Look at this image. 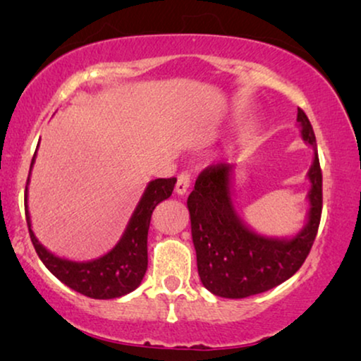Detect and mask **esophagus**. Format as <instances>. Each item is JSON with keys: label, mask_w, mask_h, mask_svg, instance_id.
<instances>
[{"label": "esophagus", "mask_w": 361, "mask_h": 361, "mask_svg": "<svg viewBox=\"0 0 361 361\" xmlns=\"http://www.w3.org/2000/svg\"><path fill=\"white\" fill-rule=\"evenodd\" d=\"M190 185V174L189 172H182V174L177 177V184H176V192L179 195H185L187 190H189Z\"/></svg>", "instance_id": "34e87169"}]
</instances>
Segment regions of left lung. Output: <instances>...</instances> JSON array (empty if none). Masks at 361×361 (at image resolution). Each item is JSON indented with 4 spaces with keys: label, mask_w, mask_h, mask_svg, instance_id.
Returning a JSON list of instances; mask_svg holds the SVG:
<instances>
[{
    "label": "left lung",
    "mask_w": 361,
    "mask_h": 361,
    "mask_svg": "<svg viewBox=\"0 0 361 361\" xmlns=\"http://www.w3.org/2000/svg\"><path fill=\"white\" fill-rule=\"evenodd\" d=\"M298 126L314 157L307 172V216L295 235H261L245 224L233 204L235 164L205 169L187 199L200 281L219 298L243 299L283 284L298 273L312 248L322 214V172L312 125L300 108Z\"/></svg>",
    "instance_id": "left-lung-1"
}]
</instances>
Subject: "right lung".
I'll use <instances>...</instances> for the list:
<instances>
[{
  "label": "right lung",
  "instance_id": "right-lung-1",
  "mask_svg": "<svg viewBox=\"0 0 361 361\" xmlns=\"http://www.w3.org/2000/svg\"><path fill=\"white\" fill-rule=\"evenodd\" d=\"M36 161L32 157L31 171ZM29 171L27 185L31 180ZM177 179H154L146 185L130 221L118 243L108 253L88 261H72L54 255L36 238L27 207V185L24 195L26 221L36 253L44 266L68 288L92 299H116L135 290L147 269V230L152 210L162 200L169 199Z\"/></svg>",
  "mask_w": 361,
  "mask_h": 361
}]
</instances>
